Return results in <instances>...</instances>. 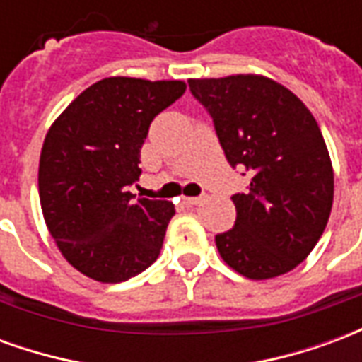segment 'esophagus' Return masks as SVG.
<instances>
[{
  "instance_id": "1",
  "label": "esophagus",
  "mask_w": 362,
  "mask_h": 362,
  "mask_svg": "<svg viewBox=\"0 0 362 362\" xmlns=\"http://www.w3.org/2000/svg\"><path fill=\"white\" fill-rule=\"evenodd\" d=\"M202 199H204V197H184V204L197 205V204H202Z\"/></svg>"
}]
</instances>
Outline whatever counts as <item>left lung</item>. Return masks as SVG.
I'll list each match as a JSON object with an SVG mask.
<instances>
[{
	"mask_svg": "<svg viewBox=\"0 0 362 362\" xmlns=\"http://www.w3.org/2000/svg\"><path fill=\"white\" fill-rule=\"evenodd\" d=\"M209 112L228 165L252 174L235 194V227L215 236L221 258L248 279L295 269L329 219L334 170L316 119L303 100L262 75L189 79Z\"/></svg>",
	"mask_w": 362,
	"mask_h": 362,
	"instance_id": "8db88e82",
	"label": "left lung"
}]
</instances>
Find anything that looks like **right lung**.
Listing matches in <instances>:
<instances>
[{"label": "right lung", "instance_id": "add662e5", "mask_svg": "<svg viewBox=\"0 0 362 362\" xmlns=\"http://www.w3.org/2000/svg\"><path fill=\"white\" fill-rule=\"evenodd\" d=\"M182 81L108 77L67 106L44 139L38 194L64 258L100 283H122L158 258L174 205L129 192L151 122Z\"/></svg>", "mask_w": 362, "mask_h": 362}]
</instances>
